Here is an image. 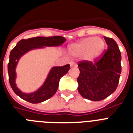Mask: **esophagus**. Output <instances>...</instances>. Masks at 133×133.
<instances>
[{
    "instance_id": "34e87169",
    "label": "esophagus",
    "mask_w": 133,
    "mask_h": 133,
    "mask_svg": "<svg viewBox=\"0 0 133 133\" xmlns=\"http://www.w3.org/2000/svg\"><path fill=\"white\" fill-rule=\"evenodd\" d=\"M70 66H72H72H77V64H76L75 62H73V61H71L70 63Z\"/></svg>"
}]
</instances>
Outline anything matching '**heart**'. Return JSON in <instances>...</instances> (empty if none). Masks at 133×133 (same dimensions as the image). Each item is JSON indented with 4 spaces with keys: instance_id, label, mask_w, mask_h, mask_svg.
I'll use <instances>...</instances> for the list:
<instances>
[{
    "instance_id": "heart-1",
    "label": "heart",
    "mask_w": 133,
    "mask_h": 133,
    "mask_svg": "<svg viewBox=\"0 0 133 133\" xmlns=\"http://www.w3.org/2000/svg\"><path fill=\"white\" fill-rule=\"evenodd\" d=\"M105 46L104 40L98 37L90 36L82 39L69 46V52L72 56H84L88 61H94L103 53Z\"/></svg>"
}]
</instances>
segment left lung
I'll return each mask as SVG.
<instances>
[{
	"mask_svg": "<svg viewBox=\"0 0 133 133\" xmlns=\"http://www.w3.org/2000/svg\"><path fill=\"white\" fill-rule=\"evenodd\" d=\"M108 47L99 59L83 61L78 64V90L84 98L92 101L106 98L117 89L121 73V54L117 43L104 36Z\"/></svg>",
	"mask_w": 133,
	"mask_h": 133,
	"instance_id": "left-lung-1",
	"label": "left lung"
}]
</instances>
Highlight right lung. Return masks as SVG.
<instances>
[{
	"instance_id": "add662e5",
	"label": "right lung",
	"mask_w": 133,
	"mask_h": 133,
	"mask_svg": "<svg viewBox=\"0 0 133 133\" xmlns=\"http://www.w3.org/2000/svg\"><path fill=\"white\" fill-rule=\"evenodd\" d=\"M64 37L60 36H36L34 38L23 39L17 43L10 51L8 72L10 87L18 97L30 103H40L52 97L58 88L60 79L67 73L70 69V64L63 66H54L50 70L44 83L38 90L32 93H24L16 87V67L21 57L29 50L42 49L44 46H57L65 42Z\"/></svg>"
}]
</instances>
